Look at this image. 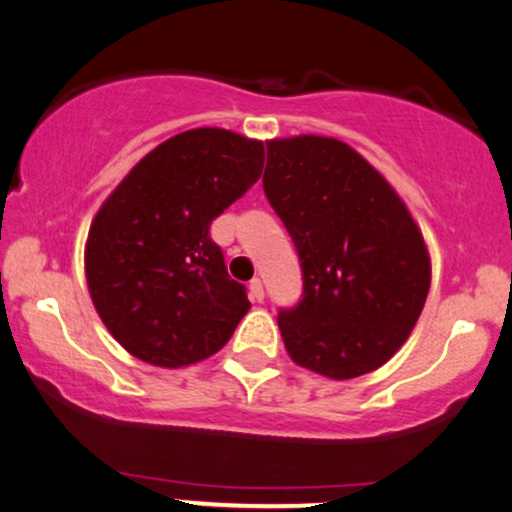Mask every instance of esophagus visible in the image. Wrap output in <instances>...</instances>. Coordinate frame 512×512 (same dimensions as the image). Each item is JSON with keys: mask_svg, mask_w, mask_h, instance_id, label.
<instances>
[{"mask_svg": "<svg viewBox=\"0 0 512 512\" xmlns=\"http://www.w3.org/2000/svg\"><path fill=\"white\" fill-rule=\"evenodd\" d=\"M248 291H250L252 303H262V300H264V286H262L260 279H252Z\"/></svg>", "mask_w": 512, "mask_h": 512, "instance_id": "34e87169", "label": "esophagus"}]
</instances>
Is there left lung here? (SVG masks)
I'll list each match as a JSON object with an SVG mask.
<instances>
[{"label": "left lung", "mask_w": 512, "mask_h": 512, "mask_svg": "<svg viewBox=\"0 0 512 512\" xmlns=\"http://www.w3.org/2000/svg\"><path fill=\"white\" fill-rule=\"evenodd\" d=\"M262 183L303 269V298L279 312L288 355L338 381L379 369L408 341L432 283L405 202L353 147L324 135L269 140Z\"/></svg>", "instance_id": "left-lung-1"}]
</instances>
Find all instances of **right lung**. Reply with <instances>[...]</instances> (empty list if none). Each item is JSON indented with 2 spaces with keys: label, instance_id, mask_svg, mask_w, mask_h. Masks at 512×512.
<instances>
[{
  "label": "right lung",
  "instance_id": "obj_1",
  "mask_svg": "<svg viewBox=\"0 0 512 512\" xmlns=\"http://www.w3.org/2000/svg\"><path fill=\"white\" fill-rule=\"evenodd\" d=\"M262 166L260 140L193 128L157 145L104 200L85 243V279L109 334L138 360H205L250 310L209 226Z\"/></svg>",
  "mask_w": 512,
  "mask_h": 512
}]
</instances>
